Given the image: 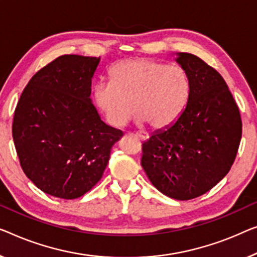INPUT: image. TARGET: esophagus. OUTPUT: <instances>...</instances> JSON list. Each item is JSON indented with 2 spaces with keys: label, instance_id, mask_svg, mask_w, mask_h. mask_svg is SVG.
Instances as JSON below:
<instances>
[{
  "label": "esophagus",
  "instance_id": "obj_1",
  "mask_svg": "<svg viewBox=\"0 0 257 257\" xmlns=\"http://www.w3.org/2000/svg\"><path fill=\"white\" fill-rule=\"evenodd\" d=\"M136 135L139 136V137H140V140H141V141H143V142H145V141H148V140H149V135H148V134H143V133H137Z\"/></svg>",
  "mask_w": 257,
  "mask_h": 257
}]
</instances>
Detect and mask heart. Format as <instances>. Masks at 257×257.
Returning a JSON list of instances; mask_svg holds the SVG:
<instances>
[{
    "label": "heart",
    "mask_w": 257,
    "mask_h": 257,
    "mask_svg": "<svg viewBox=\"0 0 257 257\" xmlns=\"http://www.w3.org/2000/svg\"><path fill=\"white\" fill-rule=\"evenodd\" d=\"M108 78L109 83L94 86L93 98L114 127L124 125L136 113L139 123L166 129L182 115L190 97L185 69L147 57L120 61L109 69Z\"/></svg>",
    "instance_id": "1"
}]
</instances>
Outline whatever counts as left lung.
<instances>
[{"label":"left lung","mask_w":257,"mask_h":257,"mask_svg":"<svg viewBox=\"0 0 257 257\" xmlns=\"http://www.w3.org/2000/svg\"><path fill=\"white\" fill-rule=\"evenodd\" d=\"M190 97L179 120L142 145V167L153 186L180 201L209 191L228 173L242 135L239 107L219 72L200 57L179 53Z\"/></svg>","instance_id":"1"}]
</instances>
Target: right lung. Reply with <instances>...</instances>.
<instances>
[{
    "instance_id": "right-lung-1",
    "label": "right lung",
    "mask_w": 257,
    "mask_h": 257,
    "mask_svg": "<svg viewBox=\"0 0 257 257\" xmlns=\"http://www.w3.org/2000/svg\"><path fill=\"white\" fill-rule=\"evenodd\" d=\"M100 57L62 55L41 68L22 92L13 139L24 171L52 196L74 200L101 179L110 149L123 136L91 102Z\"/></svg>"
}]
</instances>
